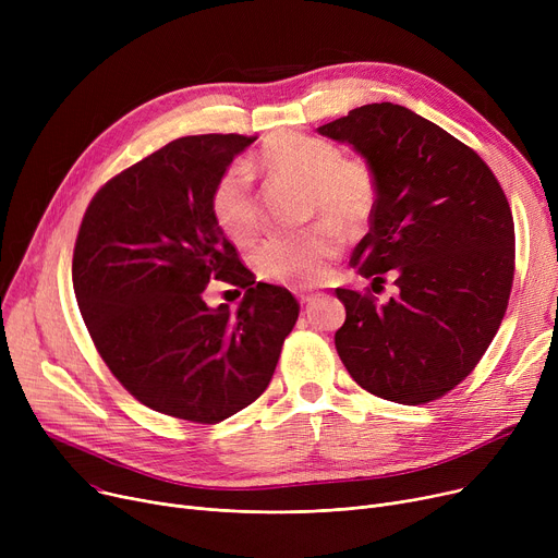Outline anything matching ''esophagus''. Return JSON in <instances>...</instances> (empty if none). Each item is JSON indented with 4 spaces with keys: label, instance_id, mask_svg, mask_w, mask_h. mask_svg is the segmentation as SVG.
<instances>
[{
    "label": "esophagus",
    "instance_id": "1",
    "mask_svg": "<svg viewBox=\"0 0 558 558\" xmlns=\"http://www.w3.org/2000/svg\"><path fill=\"white\" fill-rule=\"evenodd\" d=\"M296 296H299V301H301L303 305H310L318 294H312V291H296Z\"/></svg>",
    "mask_w": 558,
    "mask_h": 558
}]
</instances>
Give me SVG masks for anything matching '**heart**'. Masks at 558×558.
<instances>
[{
  "label": "heart",
  "instance_id": "heart-1",
  "mask_svg": "<svg viewBox=\"0 0 558 558\" xmlns=\"http://www.w3.org/2000/svg\"><path fill=\"white\" fill-rule=\"evenodd\" d=\"M259 169L271 179L310 192V215L320 219L314 228L274 238L255 253V271L262 280L287 287H314L330 274L341 253L340 226L357 232L366 226L377 201V175L366 158H343L332 142L287 133L259 158ZM210 213L217 228L234 244H248L257 232V203L251 171L232 165L210 194Z\"/></svg>",
  "mask_w": 558,
  "mask_h": 558
}]
</instances>
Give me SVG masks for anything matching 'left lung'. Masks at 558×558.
Returning <instances> with one entry per match:
<instances>
[{
  "mask_svg": "<svg viewBox=\"0 0 558 558\" xmlns=\"http://www.w3.org/2000/svg\"><path fill=\"white\" fill-rule=\"evenodd\" d=\"M375 169L371 230L350 267L389 303L337 289V353L368 393L425 404L473 373L500 328L515 271L513 215L490 167L441 126L398 104H368L318 126Z\"/></svg>",
  "mask_w": 558,
  "mask_h": 558,
  "instance_id": "left-lung-1",
  "label": "left lung"
}]
</instances>
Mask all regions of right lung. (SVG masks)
<instances>
[{
    "mask_svg": "<svg viewBox=\"0 0 558 558\" xmlns=\"http://www.w3.org/2000/svg\"><path fill=\"white\" fill-rule=\"evenodd\" d=\"M255 137H179L120 171L83 215L72 257L81 316L122 387L154 412L215 425L269 387L299 301L255 282L217 228L210 194ZM210 279L245 289L213 311Z\"/></svg>",
    "mask_w": 558,
    "mask_h": 558,
    "instance_id": "right-lung-1",
    "label": "right lung"
}]
</instances>
